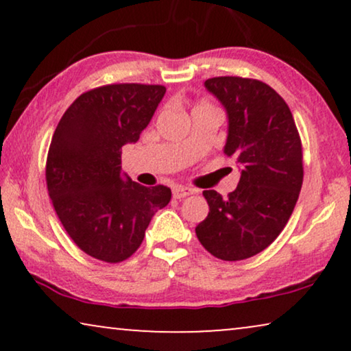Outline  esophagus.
I'll use <instances>...</instances> for the list:
<instances>
[{"instance_id": "obj_1", "label": "esophagus", "mask_w": 351, "mask_h": 351, "mask_svg": "<svg viewBox=\"0 0 351 351\" xmlns=\"http://www.w3.org/2000/svg\"><path fill=\"white\" fill-rule=\"evenodd\" d=\"M190 195H193V190L189 189V186H176V189L172 190V196H174L176 199L186 198V196Z\"/></svg>"}]
</instances>
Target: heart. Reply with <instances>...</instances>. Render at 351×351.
<instances>
[{"label": "heart", "mask_w": 351, "mask_h": 351, "mask_svg": "<svg viewBox=\"0 0 351 351\" xmlns=\"http://www.w3.org/2000/svg\"><path fill=\"white\" fill-rule=\"evenodd\" d=\"M201 105H206V104H201Z\"/></svg>", "instance_id": "1"}]
</instances>
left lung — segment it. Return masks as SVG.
<instances>
[{
    "label": "left lung",
    "instance_id": "1",
    "mask_svg": "<svg viewBox=\"0 0 351 351\" xmlns=\"http://www.w3.org/2000/svg\"><path fill=\"white\" fill-rule=\"evenodd\" d=\"M204 84L227 108L223 152L243 171L227 198L203 191L209 214L195 232L214 257L244 261L275 241L295 208L304 182L302 141L285 99L263 81L215 76Z\"/></svg>",
    "mask_w": 351,
    "mask_h": 351
}]
</instances>
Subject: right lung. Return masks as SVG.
Masks as SVG:
<instances>
[{
    "label": "right lung",
    "instance_id": "obj_1",
    "mask_svg": "<svg viewBox=\"0 0 351 351\" xmlns=\"http://www.w3.org/2000/svg\"><path fill=\"white\" fill-rule=\"evenodd\" d=\"M165 93L161 84L94 88L66 108L52 136L47 193L69 237L97 261L131 257L153 215L171 201L165 185L121 179V148L138 141Z\"/></svg>",
    "mask_w": 351,
    "mask_h": 351
}]
</instances>
